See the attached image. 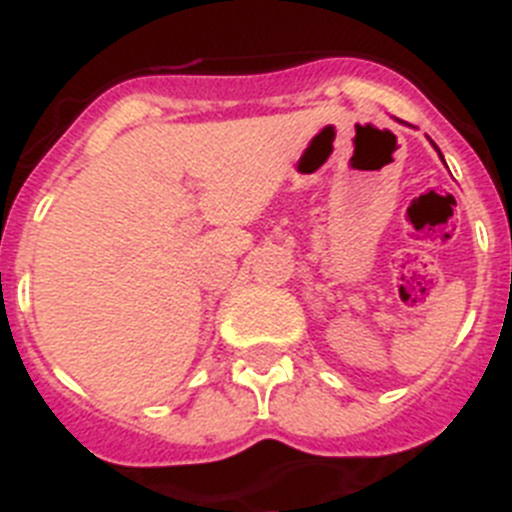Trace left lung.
<instances>
[{"label": "left lung", "instance_id": "obj_1", "mask_svg": "<svg viewBox=\"0 0 512 512\" xmlns=\"http://www.w3.org/2000/svg\"><path fill=\"white\" fill-rule=\"evenodd\" d=\"M436 151H438V148H436ZM441 158H443V156H441Z\"/></svg>", "mask_w": 512, "mask_h": 512}]
</instances>
